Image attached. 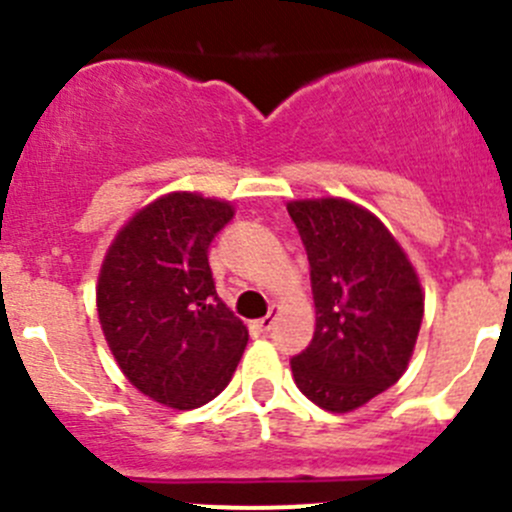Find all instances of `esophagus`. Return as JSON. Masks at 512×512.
Returning <instances> with one entry per match:
<instances>
[{
	"label": "esophagus",
	"mask_w": 512,
	"mask_h": 512,
	"mask_svg": "<svg viewBox=\"0 0 512 512\" xmlns=\"http://www.w3.org/2000/svg\"><path fill=\"white\" fill-rule=\"evenodd\" d=\"M272 312H275V309H272ZM272 312L267 314V317H262L260 322H257V329H260L262 334H267L272 329V324H275V317H272Z\"/></svg>",
	"instance_id": "34e87169"
}]
</instances>
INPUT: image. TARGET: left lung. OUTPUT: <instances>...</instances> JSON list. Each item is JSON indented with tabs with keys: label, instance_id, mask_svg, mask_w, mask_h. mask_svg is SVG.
<instances>
[{
	"label": "left lung",
	"instance_id": "1",
	"mask_svg": "<svg viewBox=\"0 0 512 512\" xmlns=\"http://www.w3.org/2000/svg\"><path fill=\"white\" fill-rule=\"evenodd\" d=\"M309 260L317 327L292 356L299 391L344 414L401 379L421 329L423 294L384 223L339 198L287 205Z\"/></svg>",
	"mask_w": 512,
	"mask_h": 512
}]
</instances>
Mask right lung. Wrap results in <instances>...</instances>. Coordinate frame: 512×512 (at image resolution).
<instances>
[{
    "instance_id": "add662e5",
    "label": "right lung",
    "mask_w": 512,
    "mask_h": 512,
    "mask_svg": "<svg viewBox=\"0 0 512 512\" xmlns=\"http://www.w3.org/2000/svg\"><path fill=\"white\" fill-rule=\"evenodd\" d=\"M230 203L170 193L146 205L103 260L96 304L103 337L138 391L198 409L230 384L247 327L225 307L208 262Z\"/></svg>"
}]
</instances>
